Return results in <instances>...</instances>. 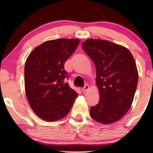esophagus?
I'll return each instance as SVG.
<instances>
[{"instance_id": "34e87169", "label": "esophagus", "mask_w": 153, "mask_h": 153, "mask_svg": "<svg viewBox=\"0 0 153 153\" xmlns=\"http://www.w3.org/2000/svg\"><path fill=\"white\" fill-rule=\"evenodd\" d=\"M88 90H89V85L86 84V85H85V86L83 87L82 89H81V91H82L83 93H85V92H87Z\"/></svg>"}]
</instances>
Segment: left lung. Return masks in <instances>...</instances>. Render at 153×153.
I'll return each mask as SVG.
<instances>
[{"instance_id":"8db88e82","label":"left lung","mask_w":153,"mask_h":153,"mask_svg":"<svg viewBox=\"0 0 153 153\" xmlns=\"http://www.w3.org/2000/svg\"><path fill=\"white\" fill-rule=\"evenodd\" d=\"M82 48L95 65L100 101L90 115L103 124L122 118L132 104L139 74L135 60L127 48L103 39H88Z\"/></svg>"}]
</instances>
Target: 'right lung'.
Returning <instances> with one entry per match:
<instances>
[{"instance_id":"right-lung-1","label":"right lung","mask_w":153,"mask_h":153,"mask_svg":"<svg viewBox=\"0 0 153 153\" xmlns=\"http://www.w3.org/2000/svg\"><path fill=\"white\" fill-rule=\"evenodd\" d=\"M80 39H58L35 48L24 68L25 91L35 114L46 121H56L68 114L78 96L65 83L68 78L64 64Z\"/></svg>"}]
</instances>
